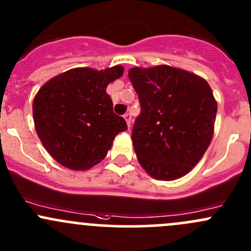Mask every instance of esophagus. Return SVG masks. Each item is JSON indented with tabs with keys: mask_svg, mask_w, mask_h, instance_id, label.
Listing matches in <instances>:
<instances>
[{
	"mask_svg": "<svg viewBox=\"0 0 251 251\" xmlns=\"http://www.w3.org/2000/svg\"><path fill=\"white\" fill-rule=\"evenodd\" d=\"M124 119H125L126 123H127L128 127H131V120H132V118H131V114L130 113H126L125 115H124Z\"/></svg>",
	"mask_w": 251,
	"mask_h": 251,
	"instance_id": "1",
	"label": "esophagus"
}]
</instances>
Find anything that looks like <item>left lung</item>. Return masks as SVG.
Masks as SVG:
<instances>
[{"mask_svg":"<svg viewBox=\"0 0 251 251\" xmlns=\"http://www.w3.org/2000/svg\"><path fill=\"white\" fill-rule=\"evenodd\" d=\"M128 78L141 104L132 142L142 168L165 181L189 173L214 135L217 104L209 83L169 65L132 68Z\"/></svg>","mask_w":251,"mask_h":251,"instance_id":"8db88e82","label":"left lung"}]
</instances>
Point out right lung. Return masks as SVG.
I'll return each instance as SVG.
<instances>
[{
	"label": "right lung",
	"mask_w": 251,
	"mask_h": 251,
	"mask_svg": "<svg viewBox=\"0 0 251 251\" xmlns=\"http://www.w3.org/2000/svg\"><path fill=\"white\" fill-rule=\"evenodd\" d=\"M123 73L121 65L100 72L76 68L50 78L37 92L32 104L37 136L63 166L92 168L105 158L115 136L127 130L105 92Z\"/></svg>",
	"instance_id": "obj_1"
}]
</instances>
